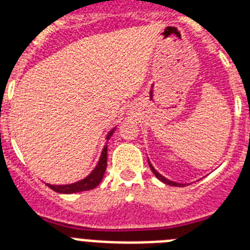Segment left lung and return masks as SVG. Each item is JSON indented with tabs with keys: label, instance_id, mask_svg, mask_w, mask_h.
Listing matches in <instances>:
<instances>
[{
	"label": "left lung",
	"instance_id": "left-lung-1",
	"mask_svg": "<svg viewBox=\"0 0 250 250\" xmlns=\"http://www.w3.org/2000/svg\"><path fill=\"white\" fill-rule=\"evenodd\" d=\"M149 167H150V169H151V171H152V173L155 174V176H156V178L159 179V180H160V182L165 183V184H167V185H171V187H184V184H180V183L171 182V180H169V179L164 178V176L161 175L160 173H158V171H156V170L154 169V167H152V165L150 164V163H149Z\"/></svg>",
	"mask_w": 250,
	"mask_h": 250
}]
</instances>
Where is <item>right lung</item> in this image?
<instances>
[{"label": "right lung", "mask_w": 250, "mask_h": 250, "mask_svg": "<svg viewBox=\"0 0 250 250\" xmlns=\"http://www.w3.org/2000/svg\"><path fill=\"white\" fill-rule=\"evenodd\" d=\"M115 129H116V127H114V129L107 134L106 140H109V139L111 138ZM106 167H107V145L104 146L103 152H101V156L100 159H99L98 165L95 167V169L92 170L91 173L86 176L85 179H83V180H80V182L72 183V184H67V185L47 184V187L51 188V189L56 191V193H61V194H72V193H79V191L91 190V189L98 187V185L100 184L101 180H103Z\"/></svg>", "instance_id": "right-lung-1"}]
</instances>
